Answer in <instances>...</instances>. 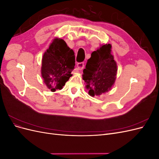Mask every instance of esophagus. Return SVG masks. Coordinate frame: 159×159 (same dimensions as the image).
Returning a JSON list of instances; mask_svg holds the SVG:
<instances>
[{
  "label": "esophagus",
  "instance_id": "1",
  "mask_svg": "<svg viewBox=\"0 0 159 159\" xmlns=\"http://www.w3.org/2000/svg\"><path fill=\"white\" fill-rule=\"evenodd\" d=\"M84 66V64L83 62H80V63H78L77 64V68H78V70H83Z\"/></svg>",
  "mask_w": 159,
  "mask_h": 159
}]
</instances>
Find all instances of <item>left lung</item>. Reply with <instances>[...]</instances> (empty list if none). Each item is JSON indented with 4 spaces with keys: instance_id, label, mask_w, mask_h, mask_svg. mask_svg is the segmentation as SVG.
I'll list each match as a JSON object with an SVG mask.
<instances>
[{
    "instance_id": "8db88e82",
    "label": "left lung",
    "mask_w": 159,
    "mask_h": 159,
    "mask_svg": "<svg viewBox=\"0 0 159 159\" xmlns=\"http://www.w3.org/2000/svg\"><path fill=\"white\" fill-rule=\"evenodd\" d=\"M111 47L110 44L101 45L91 53L83 71L82 78L91 97L107 92L116 80L117 66L111 54Z\"/></svg>"
}]
</instances>
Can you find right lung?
Segmentation results:
<instances>
[{
  "label": "right lung",
  "instance_id": "1",
  "mask_svg": "<svg viewBox=\"0 0 159 159\" xmlns=\"http://www.w3.org/2000/svg\"><path fill=\"white\" fill-rule=\"evenodd\" d=\"M75 61L74 50L63 39L54 38L42 60L41 75L46 87L52 92L63 88L72 75Z\"/></svg>",
  "mask_w": 159,
  "mask_h": 159
}]
</instances>
